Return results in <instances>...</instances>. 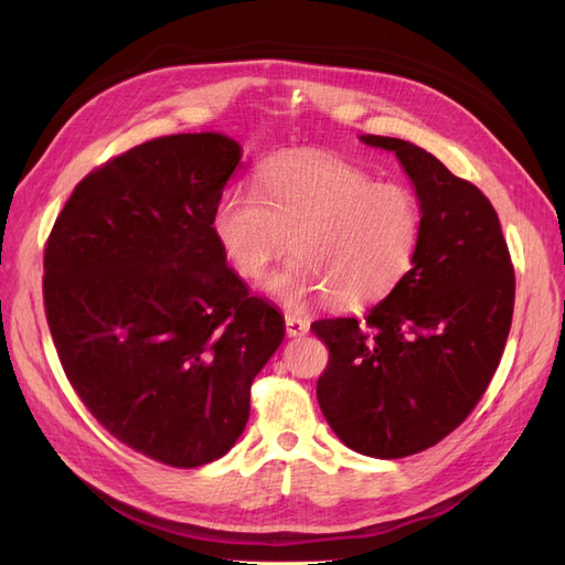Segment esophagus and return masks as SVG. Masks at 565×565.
Listing matches in <instances>:
<instances>
[{
    "mask_svg": "<svg viewBox=\"0 0 565 565\" xmlns=\"http://www.w3.org/2000/svg\"><path fill=\"white\" fill-rule=\"evenodd\" d=\"M285 332L287 337H303L309 332V320L295 313H285Z\"/></svg>",
    "mask_w": 565,
    "mask_h": 565,
    "instance_id": "obj_1",
    "label": "esophagus"
}]
</instances>
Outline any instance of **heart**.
I'll return each mask as SVG.
<instances>
[{
  "mask_svg": "<svg viewBox=\"0 0 565 565\" xmlns=\"http://www.w3.org/2000/svg\"><path fill=\"white\" fill-rule=\"evenodd\" d=\"M424 214L413 188L322 150H295L259 169V188L235 183L214 204L212 231L231 266L262 278L289 249L297 256L266 280L287 306L328 297L363 309L396 289L415 264Z\"/></svg>",
  "mask_w": 565,
  "mask_h": 565,
  "instance_id": "1",
  "label": "heart"
}]
</instances>
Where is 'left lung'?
<instances>
[{"mask_svg":"<svg viewBox=\"0 0 565 565\" xmlns=\"http://www.w3.org/2000/svg\"><path fill=\"white\" fill-rule=\"evenodd\" d=\"M422 202V241L405 280L363 318L311 324L330 361L318 403L351 450L398 459L434 448L481 401L514 316L516 276L498 212L431 152L391 136Z\"/></svg>","mask_w":565,"mask_h":565,"instance_id":"obj_1","label":"left lung"}]
</instances>
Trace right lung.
<instances>
[{
    "instance_id": "obj_1",
    "label": "right lung",
    "mask_w": 565,
    "mask_h": 565,
    "mask_svg": "<svg viewBox=\"0 0 565 565\" xmlns=\"http://www.w3.org/2000/svg\"><path fill=\"white\" fill-rule=\"evenodd\" d=\"M241 162L221 134L136 146L84 177L44 247V311L67 382L110 436L167 467L224 457L285 337L212 231Z\"/></svg>"
}]
</instances>
